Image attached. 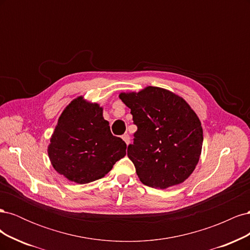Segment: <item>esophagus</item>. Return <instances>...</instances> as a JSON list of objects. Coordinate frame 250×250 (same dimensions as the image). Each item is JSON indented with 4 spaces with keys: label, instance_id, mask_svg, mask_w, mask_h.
Here are the masks:
<instances>
[{
    "label": "esophagus",
    "instance_id": "1",
    "mask_svg": "<svg viewBox=\"0 0 250 250\" xmlns=\"http://www.w3.org/2000/svg\"><path fill=\"white\" fill-rule=\"evenodd\" d=\"M122 139H123V141L126 143V145H128V144L130 143V137H129V134H128V133H125V134H123Z\"/></svg>",
    "mask_w": 250,
    "mask_h": 250
}]
</instances>
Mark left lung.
Returning <instances> with one entry per match:
<instances>
[{
	"label": "left lung",
	"mask_w": 250,
	"mask_h": 250,
	"mask_svg": "<svg viewBox=\"0 0 250 250\" xmlns=\"http://www.w3.org/2000/svg\"><path fill=\"white\" fill-rule=\"evenodd\" d=\"M138 126L127 155L140 180L154 188L183 184L197 166L203 142L201 122L188 103L168 89L147 86L121 93Z\"/></svg>",
	"instance_id": "obj_1"
}]
</instances>
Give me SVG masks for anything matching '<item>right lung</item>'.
<instances>
[{
  "instance_id": "obj_1",
  "label": "right lung",
  "mask_w": 250,
  "mask_h": 250,
  "mask_svg": "<svg viewBox=\"0 0 250 250\" xmlns=\"http://www.w3.org/2000/svg\"><path fill=\"white\" fill-rule=\"evenodd\" d=\"M125 142L112 135L103 107L83 96L72 100L58 118L48 146L53 168L79 185L104 177L126 154Z\"/></svg>"
}]
</instances>
